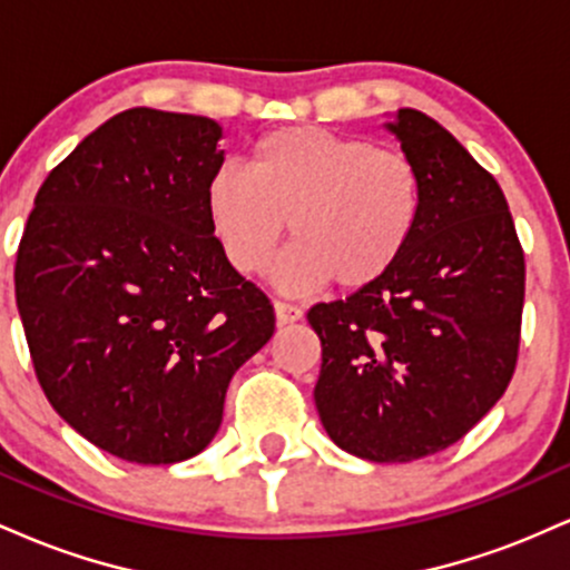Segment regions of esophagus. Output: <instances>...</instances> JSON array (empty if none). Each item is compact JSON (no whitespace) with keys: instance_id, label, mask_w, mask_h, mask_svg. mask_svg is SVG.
Returning <instances> with one entry per match:
<instances>
[{"instance_id":"obj_1","label":"esophagus","mask_w":570,"mask_h":570,"mask_svg":"<svg viewBox=\"0 0 570 570\" xmlns=\"http://www.w3.org/2000/svg\"><path fill=\"white\" fill-rule=\"evenodd\" d=\"M276 322L284 326V324H294V322H299V318H303V307H297V305H292V303H281V299H276Z\"/></svg>"}]
</instances>
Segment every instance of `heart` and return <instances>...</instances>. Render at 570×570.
Here are the masks:
<instances>
[{"instance_id":"obj_1","label":"heart","mask_w":570,"mask_h":570,"mask_svg":"<svg viewBox=\"0 0 570 570\" xmlns=\"http://www.w3.org/2000/svg\"><path fill=\"white\" fill-rule=\"evenodd\" d=\"M206 208L235 271L265 273L286 233L278 265L289 289L335 281L356 292L381 281L410 246L423 208L415 163L399 149L318 126H292L254 141L246 174L219 168Z\"/></svg>"}]
</instances>
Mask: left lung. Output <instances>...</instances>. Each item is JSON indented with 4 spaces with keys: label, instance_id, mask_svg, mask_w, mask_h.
Instances as JSON below:
<instances>
[{
    "label": "left lung",
    "instance_id": "obj_1",
    "mask_svg": "<svg viewBox=\"0 0 570 570\" xmlns=\"http://www.w3.org/2000/svg\"><path fill=\"white\" fill-rule=\"evenodd\" d=\"M385 128L423 181L410 246L381 281L307 322L330 440L375 463L440 453L503 396L520 351L525 257L499 181L440 122L399 109Z\"/></svg>",
    "mask_w": 570,
    "mask_h": 570
}]
</instances>
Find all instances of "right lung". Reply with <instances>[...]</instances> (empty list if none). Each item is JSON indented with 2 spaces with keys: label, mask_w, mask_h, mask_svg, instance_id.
<instances>
[{
  "label": "right lung",
  "mask_w": 570,
  "mask_h": 570,
  "mask_svg": "<svg viewBox=\"0 0 570 570\" xmlns=\"http://www.w3.org/2000/svg\"><path fill=\"white\" fill-rule=\"evenodd\" d=\"M219 139L198 115L109 117L42 181L18 246L37 381L77 434L122 461L198 455L235 370L276 330L208 219Z\"/></svg>",
  "instance_id": "1"
}]
</instances>
